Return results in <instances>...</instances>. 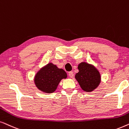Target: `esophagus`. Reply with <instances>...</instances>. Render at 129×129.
<instances>
[{"instance_id": "esophagus-1", "label": "esophagus", "mask_w": 129, "mask_h": 129, "mask_svg": "<svg viewBox=\"0 0 129 129\" xmlns=\"http://www.w3.org/2000/svg\"><path fill=\"white\" fill-rule=\"evenodd\" d=\"M68 75H69V77H70V78H73V77H74V73L73 71H70L68 73Z\"/></svg>"}]
</instances>
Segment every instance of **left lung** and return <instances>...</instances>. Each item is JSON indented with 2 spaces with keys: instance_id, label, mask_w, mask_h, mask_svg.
Here are the masks:
<instances>
[{
  "instance_id": "obj_1",
  "label": "left lung",
  "mask_w": 129,
  "mask_h": 129,
  "mask_svg": "<svg viewBox=\"0 0 129 129\" xmlns=\"http://www.w3.org/2000/svg\"><path fill=\"white\" fill-rule=\"evenodd\" d=\"M78 68L79 72L75 75V78L82 90L90 92L97 87L100 82V75L95 67L82 62L79 64Z\"/></svg>"
}]
</instances>
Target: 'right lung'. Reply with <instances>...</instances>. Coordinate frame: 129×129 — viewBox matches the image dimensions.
Masks as SVG:
<instances>
[{
    "label": "right lung",
    "mask_w": 129,
    "mask_h": 129,
    "mask_svg": "<svg viewBox=\"0 0 129 129\" xmlns=\"http://www.w3.org/2000/svg\"><path fill=\"white\" fill-rule=\"evenodd\" d=\"M67 73L52 63H49L42 68L35 78V84L41 91L51 93L55 91L60 81L67 78Z\"/></svg>",
    "instance_id": "add662e5"
}]
</instances>
